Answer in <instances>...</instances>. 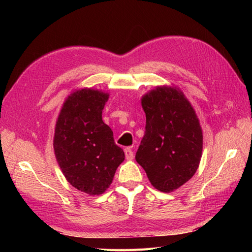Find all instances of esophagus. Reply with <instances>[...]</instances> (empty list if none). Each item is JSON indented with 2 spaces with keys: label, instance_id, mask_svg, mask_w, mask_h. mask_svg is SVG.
<instances>
[{
  "label": "esophagus",
  "instance_id": "34e87169",
  "mask_svg": "<svg viewBox=\"0 0 252 252\" xmlns=\"http://www.w3.org/2000/svg\"><path fill=\"white\" fill-rule=\"evenodd\" d=\"M125 155H126V158L127 160H132L133 157H134V154H133L132 149L130 147H126L125 148Z\"/></svg>",
  "mask_w": 252,
  "mask_h": 252
}]
</instances>
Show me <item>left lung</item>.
<instances>
[{"mask_svg":"<svg viewBox=\"0 0 252 252\" xmlns=\"http://www.w3.org/2000/svg\"><path fill=\"white\" fill-rule=\"evenodd\" d=\"M146 115L145 135L136 152L155 189H178L199 167L202 130L194 107L174 85H160L142 96Z\"/></svg>","mask_w":252,"mask_h":252,"instance_id":"obj_1","label":"left lung"}]
</instances>
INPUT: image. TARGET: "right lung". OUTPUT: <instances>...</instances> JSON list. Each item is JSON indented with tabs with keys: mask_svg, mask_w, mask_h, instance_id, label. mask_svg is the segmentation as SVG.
Wrapping results in <instances>:
<instances>
[{
	"mask_svg": "<svg viewBox=\"0 0 252 252\" xmlns=\"http://www.w3.org/2000/svg\"><path fill=\"white\" fill-rule=\"evenodd\" d=\"M108 98L101 90H74L56 120L53 146L58 165L74 189L91 196L105 192L125 160V152L101 119Z\"/></svg>",
	"mask_w": 252,
	"mask_h": 252,
	"instance_id": "add662e5",
	"label": "right lung"
}]
</instances>
